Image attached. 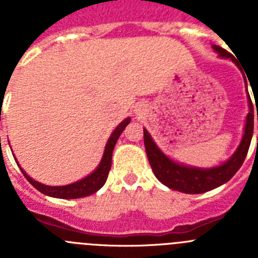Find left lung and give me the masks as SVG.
<instances>
[{
  "label": "left lung",
  "mask_w": 258,
  "mask_h": 258,
  "mask_svg": "<svg viewBox=\"0 0 258 258\" xmlns=\"http://www.w3.org/2000/svg\"><path fill=\"white\" fill-rule=\"evenodd\" d=\"M213 49L220 54V56L230 58L236 66H239L236 59L227 50L222 49L217 45H214ZM248 101H249V113L247 115V121H245L244 136H243V140H241L238 150L235 151V154L230 157L229 161H226V163L220 166H216V168H211V169L190 168V166L179 165V164L174 163L157 149V146L152 141L149 132L143 129L146 152H147V157H149L150 165H151L155 177L161 183L168 186L172 190L181 191V192L184 194L207 192V191L213 190V188L218 187V186L229 181L232 175L238 172L241 164L244 163V159L248 154V150H249L250 141H252L253 121L256 116L253 113V104L250 101L249 94H248Z\"/></svg>",
  "instance_id": "8db88e82"
}]
</instances>
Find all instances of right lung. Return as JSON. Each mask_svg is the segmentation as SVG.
<instances>
[{
    "instance_id": "obj_1",
    "label": "right lung",
    "mask_w": 258,
    "mask_h": 258,
    "mask_svg": "<svg viewBox=\"0 0 258 258\" xmlns=\"http://www.w3.org/2000/svg\"><path fill=\"white\" fill-rule=\"evenodd\" d=\"M129 122H131V118H125L124 121L113 131L112 136L109 137L108 142L106 145L103 157H102V161L99 164V166H98L92 174H89L88 177H85L81 181L67 184V186H46V184H42L37 181H33L28 174H26V172L22 168H20V170H22L24 177L28 179V182L33 187H36L38 191L45 194V195H49V197L59 198V199H77V198H84L88 197V195H92V194L97 192L106 183L109 169H111L113 147H115L120 134L122 133V131H124L125 126Z\"/></svg>"
}]
</instances>
